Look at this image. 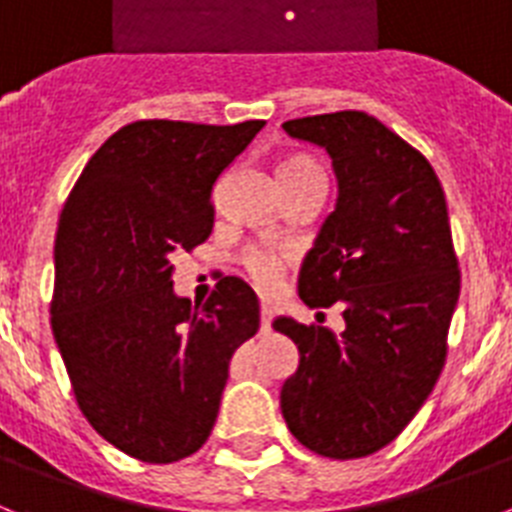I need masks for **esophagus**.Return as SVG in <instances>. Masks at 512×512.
<instances>
[{
	"label": "esophagus",
	"instance_id": "obj_1",
	"mask_svg": "<svg viewBox=\"0 0 512 512\" xmlns=\"http://www.w3.org/2000/svg\"><path fill=\"white\" fill-rule=\"evenodd\" d=\"M270 320H273V307L270 304H260V333H268Z\"/></svg>",
	"mask_w": 512,
	"mask_h": 512
}]
</instances>
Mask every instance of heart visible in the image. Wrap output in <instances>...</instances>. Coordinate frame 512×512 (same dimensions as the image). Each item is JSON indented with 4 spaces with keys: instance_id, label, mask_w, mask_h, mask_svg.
<instances>
[{
    "instance_id": "b5f03b06",
    "label": "heart",
    "mask_w": 512,
    "mask_h": 512,
    "mask_svg": "<svg viewBox=\"0 0 512 512\" xmlns=\"http://www.w3.org/2000/svg\"><path fill=\"white\" fill-rule=\"evenodd\" d=\"M296 171L320 169H317L309 158H289V161L283 163L278 174H296ZM244 268H247L249 278H252L260 289H270V286H276L278 278H281L283 260L276 252H270V249H249L247 255H244Z\"/></svg>"
}]
</instances>
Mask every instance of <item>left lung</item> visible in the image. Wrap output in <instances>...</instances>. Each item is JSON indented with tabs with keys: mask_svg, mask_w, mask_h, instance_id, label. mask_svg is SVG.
Listing matches in <instances>:
<instances>
[{
	"mask_svg": "<svg viewBox=\"0 0 512 512\" xmlns=\"http://www.w3.org/2000/svg\"><path fill=\"white\" fill-rule=\"evenodd\" d=\"M283 130L333 161L336 208L304 255L299 296L341 304L346 328L273 320L299 349L281 411L304 448L349 461L401 435L442 372L461 294L448 203L427 158L364 111Z\"/></svg>",
	"mask_w": 512,
	"mask_h": 512,
	"instance_id": "1",
	"label": "left lung"
}]
</instances>
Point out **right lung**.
Wrapping results in <instances>:
<instances>
[{
	"instance_id": "obj_1",
	"label": "right lung",
	"mask_w": 512,
	"mask_h": 512,
	"mask_svg": "<svg viewBox=\"0 0 512 512\" xmlns=\"http://www.w3.org/2000/svg\"><path fill=\"white\" fill-rule=\"evenodd\" d=\"M263 127L127 124L85 163L59 216L54 341L90 427L137 461L203 448L231 356L260 328L242 278L218 281L203 309L176 296L171 255L208 239L213 187Z\"/></svg>"
}]
</instances>
